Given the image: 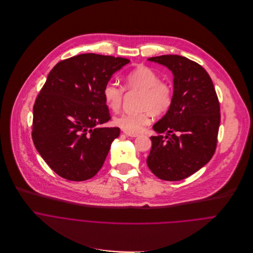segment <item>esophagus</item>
<instances>
[{
	"instance_id": "esophagus-1",
	"label": "esophagus",
	"mask_w": 253,
	"mask_h": 253,
	"mask_svg": "<svg viewBox=\"0 0 253 253\" xmlns=\"http://www.w3.org/2000/svg\"><path fill=\"white\" fill-rule=\"evenodd\" d=\"M125 134L128 137H136L138 135L137 133H128V132H125Z\"/></svg>"
}]
</instances>
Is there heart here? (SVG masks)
Instances as JSON below:
<instances>
[{"mask_svg": "<svg viewBox=\"0 0 253 253\" xmlns=\"http://www.w3.org/2000/svg\"><path fill=\"white\" fill-rule=\"evenodd\" d=\"M125 84L128 90L139 91L137 99L138 112L121 114L114 117L113 124L128 133L139 132L149 122L151 115H163L171 106L173 91L171 86L162 82L161 76L153 69L139 66L125 77ZM106 106L114 112L120 110L124 99V87L109 82L103 88Z\"/></svg>", "mask_w": 253, "mask_h": 253, "instance_id": "heart-1", "label": "heart"}]
</instances>
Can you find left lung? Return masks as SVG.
<instances>
[{
	"instance_id": "left-lung-1",
	"label": "left lung",
	"mask_w": 253,
	"mask_h": 253,
	"mask_svg": "<svg viewBox=\"0 0 253 253\" xmlns=\"http://www.w3.org/2000/svg\"><path fill=\"white\" fill-rule=\"evenodd\" d=\"M173 76V98L167 114L154 125L146 164L159 178L177 181L204 168L217 142L220 109L213 83L197 63L178 55L147 59Z\"/></svg>"
}]
</instances>
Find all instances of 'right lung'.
I'll list each match as a JSON object with an SVG mask.
<instances>
[{"mask_svg": "<svg viewBox=\"0 0 253 253\" xmlns=\"http://www.w3.org/2000/svg\"><path fill=\"white\" fill-rule=\"evenodd\" d=\"M129 63L125 58L82 54L49 72L34 106L33 140L41 157L60 176L83 181L102 169L119 127L111 120L103 88Z\"/></svg>", "mask_w": 253, "mask_h": 253, "instance_id": "add662e5", "label": "right lung"}]
</instances>
